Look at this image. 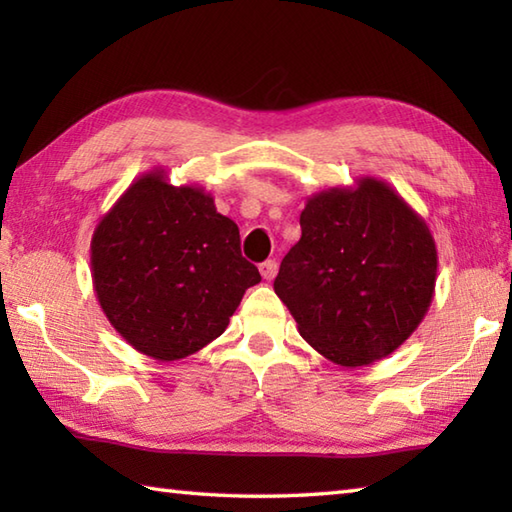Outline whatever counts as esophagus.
<instances>
[{
    "label": "esophagus",
    "instance_id": "obj_1",
    "mask_svg": "<svg viewBox=\"0 0 512 512\" xmlns=\"http://www.w3.org/2000/svg\"><path fill=\"white\" fill-rule=\"evenodd\" d=\"M277 270H279V266H277V262L275 259H266L264 264H259V273H262V277L266 279V281H270V279H275V275H277Z\"/></svg>",
    "mask_w": 512,
    "mask_h": 512
}]
</instances>
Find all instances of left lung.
<instances>
[{
    "instance_id": "1",
    "label": "left lung",
    "mask_w": 512,
    "mask_h": 512,
    "mask_svg": "<svg viewBox=\"0 0 512 512\" xmlns=\"http://www.w3.org/2000/svg\"><path fill=\"white\" fill-rule=\"evenodd\" d=\"M275 279L299 334L328 361L363 367L405 343L427 314L438 250L427 222L378 178L314 193Z\"/></svg>"
}]
</instances>
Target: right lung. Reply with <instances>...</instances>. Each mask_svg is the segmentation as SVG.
Masks as SVG:
<instances>
[{
	"mask_svg": "<svg viewBox=\"0 0 512 512\" xmlns=\"http://www.w3.org/2000/svg\"><path fill=\"white\" fill-rule=\"evenodd\" d=\"M90 264L107 321L162 363L217 339L244 292L262 281L213 195L193 184L173 187L165 169L136 178L101 217Z\"/></svg>",
	"mask_w": 512,
	"mask_h": 512,
	"instance_id": "add662e5",
	"label": "right lung"
}]
</instances>
